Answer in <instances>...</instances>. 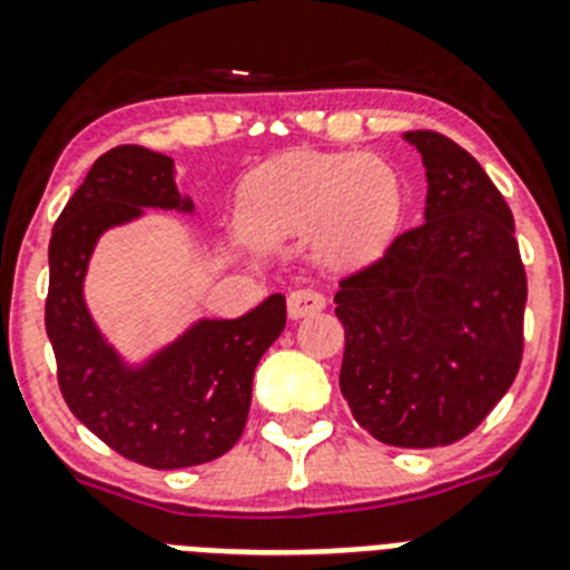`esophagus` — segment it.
Wrapping results in <instances>:
<instances>
[{
	"label": "esophagus",
	"instance_id": "34e87169",
	"mask_svg": "<svg viewBox=\"0 0 570 570\" xmlns=\"http://www.w3.org/2000/svg\"><path fill=\"white\" fill-rule=\"evenodd\" d=\"M325 308V296L314 288H299L288 296V316L291 320H302V316L320 314Z\"/></svg>",
	"mask_w": 570,
	"mask_h": 570
}]
</instances>
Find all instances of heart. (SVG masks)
I'll use <instances>...</instances> for the list:
<instances>
[{
  "instance_id": "b5f03b06",
  "label": "heart",
  "mask_w": 570,
  "mask_h": 570,
  "mask_svg": "<svg viewBox=\"0 0 570 570\" xmlns=\"http://www.w3.org/2000/svg\"><path fill=\"white\" fill-rule=\"evenodd\" d=\"M396 174L362 154H294L250 174L239 223L259 245L305 239L334 268L376 259L400 223Z\"/></svg>"
}]
</instances>
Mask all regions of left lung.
Here are the masks:
<instances>
[{
	"mask_svg": "<svg viewBox=\"0 0 570 570\" xmlns=\"http://www.w3.org/2000/svg\"><path fill=\"white\" fill-rule=\"evenodd\" d=\"M405 139L425 165V223L340 282V387L374 440L436 448L471 434L517 380L528 279L482 165L436 130Z\"/></svg>",
	"mask_w": 570,
	"mask_h": 570,
	"instance_id": "1",
	"label": "left lung"
}]
</instances>
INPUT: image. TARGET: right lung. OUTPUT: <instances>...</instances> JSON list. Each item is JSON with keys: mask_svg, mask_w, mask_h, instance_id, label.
I'll return each instance as SVG.
<instances>
[{"mask_svg": "<svg viewBox=\"0 0 570 570\" xmlns=\"http://www.w3.org/2000/svg\"><path fill=\"white\" fill-rule=\"evenodd\" d=\"M174 159L119 145L94 163L53 225L45 331L65 402L125 460L190 468L223 456L245 431L262 354L285 328V296L271 294L239 320H199L142 365H128L99 334L82 296L97 239L145 208L183 210Z\"/></svg>", "mask_w": 570, "mask_h": 570, "instance_id": "obj_1", "label": "right lung"}]
</instances>
